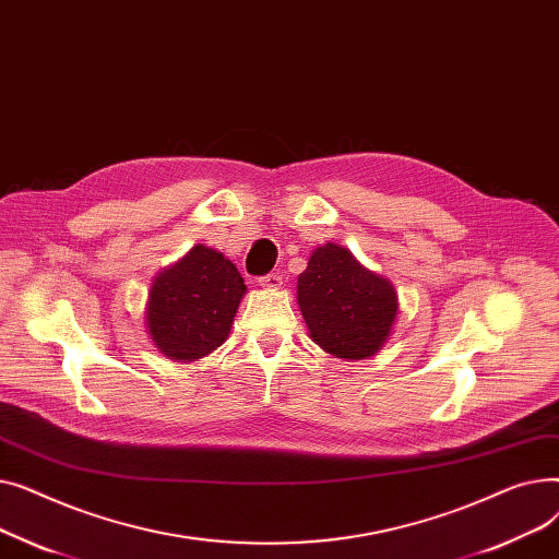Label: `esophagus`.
<instances>
[{"label":"esophagus","mask_w":559,"mask_h":559,"mask_svg":"<svg viewBox=\"0 0 559 559\" xmlns=\"http://www.w3.org/2000/svg\"><path fill=\"white\" fill-rule=\"evenodd\" d=\"M258 283H260L262 287L276 289V287H281V285H283V276H281L278 272H272V274H267V276H260V278H258Z\"/></svg>","instance_id":"esophagus-1"}]
</instances>
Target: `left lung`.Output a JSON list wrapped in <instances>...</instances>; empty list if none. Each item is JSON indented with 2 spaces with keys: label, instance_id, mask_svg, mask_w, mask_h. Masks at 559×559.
<instances>
[{
  "label": "left lung",
  "instance_id": "8db88e82",
  "mask_svg": "<svg viewBox=\"0 0 559 559\" xmlns=\"http://www.w3.org/2000/svg\"><path fill=\"white\" fill-rule=\"evenodd\" d=\"M297 301L312 342L344 360L376 356L399 312L394 285L333 242L312 251L297 281Z\"/></svg>",
  "mask_w": 559,
  "mask_h": 559
}]
</instances>
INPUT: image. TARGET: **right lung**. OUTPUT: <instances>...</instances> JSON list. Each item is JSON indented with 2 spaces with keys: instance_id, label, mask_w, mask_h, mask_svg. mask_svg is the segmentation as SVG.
<instances>
[{
  "instance_id": "right-lung-1",
  "label": "right lung",
  "mask_w": 559,
  "mask_h": 559,
  "mask_svg": "<svg viewBox=\"0 0 559 559\" xmlns=\"http://www.w3.org/2000/svg\"><path fill=\"white\" fill-rule=\"evenodd\" d=\"M245 292L224 253L197 245L152 281L146 333L169 360L194 362L226 342Z\"/></svg>"
}]
</instances>
